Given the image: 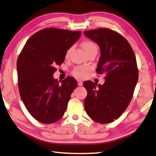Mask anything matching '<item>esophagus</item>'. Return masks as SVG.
<instances>
[{"instance_id": "34e87169", "label": "esophagus", "mask_w": 156, "mask_h": 156, "mask_svg": "<svg viewBox=\"0 0 156 156\" xmlns=\"http://www.w3.org/2000/svg\"><path fill=\"white\" fill-rule=\"evenodd\" d=\"M78 85L80 86H83V81H81V80H79L78 81Z\"/></svg>"}]
</instances>
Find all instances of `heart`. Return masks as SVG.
Instances as JSON below:
<instances>
[{"label": "heart", "mask_w": 156, "mask_h": 156, "mask_svg": "<svg viewBox=\"0 0 156 156\" xmlns=\"http://www.w3.org/2000/svg\"><path fill=\"white\" fill-rule=\"evenodd\" d=\"M81 46L83 49V51L86 52H88L89 51L92 50V49L97 48V46L95 45V44L93 43L91 41L86 40L81 44ZM71 48H69L66 53V57H68L70 54ZM90 71V68L88 66H77L73 70V75L76 76V77L79 78H85L86 76L88 75V73Z\"/></svg>", "instance_id": "heart-1"}]
</instances>
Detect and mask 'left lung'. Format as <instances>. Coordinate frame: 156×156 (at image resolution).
<instances>
[{
	"label": "left lung",
	"instance_id": "1",
	"mask_svg": "<svg viewBox=\"0 0 156 156\" xmlns=\"http://www.w3.org/2000/svg\"><path fill=\"white\" fill-rule=\"evenodd\" d=\"M83 34L100 48L97 73H106L103 85L83 82L88 92L84 107L93 121L109 123L121 116L132 99L138 80L136 56L127 40L112 30L100 28Z\"/></svg>",
	"mask_w": 156,
	"mask_h": 156
}]
</instances>
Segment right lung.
Returning <instances> with one entry per match:
<instances>
[{
	"mask_svg": "<svg viewBox=\"0 0 156 156\" xmlns=\"http://www.w3.org/2000/svg\"><path fill=\"white\" fill-rule=\"evenodd\" d=\"M81 34V31L44 29L27 40L18 57L21 99L30 114L42 123H53L64 116L70 95L77 86L72 76L60 83L53 78V74Z\"/></svg>",
	"mask_w": 156,
	"mask_h": 156,
	"instance_id": "right-lung-1",
	"label": "right lung"
}]
</instances>
